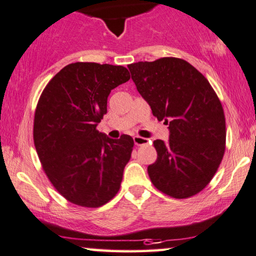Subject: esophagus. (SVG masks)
Masks as SVG:
<instances>
[{"instance_id": "1", "label": "esophagus", "mask_w": 256, "mask_h": 256, "mask_svg": "<svg viewBox=\"0 0 256 256\" xmlns=\"http://www.w3.org/2000/svg\"><path fill=\"white\" fill-rule=\"evenodd\" d=\"M134 144L137 146H142V145H146L148 144L150 140L148 138H144V137H139V136H136V137H134Z\"/></svg>"}]
</instances>
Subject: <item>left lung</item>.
<instances>
[{"label": "left lung", "instance_id": "1", "mask_svg": "<svg viewBox=\"0 0 256 256\" xmlns=\"http://www.w3.org/2000/svg\"><path fill=\"white\" fill-rule=\"evenodd\" d=\"M138 92L158 120L168 125V142H153L158 158L148 168L159 190L176 199L196 196L219 168L226 122L216 91L188 62L162 57L128 66Z\"/></svg>", "mask_w": 256, "mask_h": 256}]
</instances>
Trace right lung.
<instances>
[{"label": "right lung", "instance_id": "add662e5", "mask_svg": "<svg viewBox=\"0 0 256 256\" xmlns=\"http://www.w3.org/2000/svg\"><path fill=\"white\" fill-rule=\"evenodd\" d=\"M130 80L122 66L71 63L40 94L34 119V142L50 182L68 202L96 208L120 188L134 139H111L97 130L111 90Z\"/></svg>", "mask_w": 256, "mask_h": 256}]
</instances>
